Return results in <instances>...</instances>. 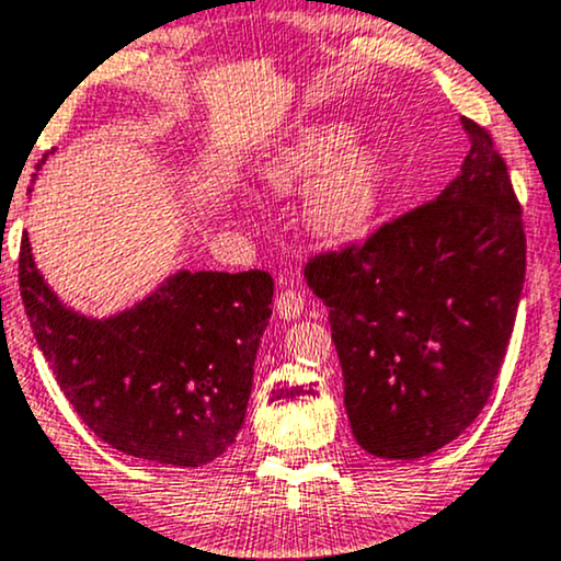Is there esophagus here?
<instances>
[{"label":"esophagus","instance_id":"obj_1","mask_svg":"<svg viewBox=\"0 0 561 561\" xmlns=\"http://www.w3.org/2000/svg\"><path fill=\"white\" fill-rule=\"evenodd\" d=\"M275 310H278L283 320L299 318L301 310H305V297H301L297 288H283L280 297L275 299Z\"/></svg>","mask_w":561,"mask_h":561}]
</instances>
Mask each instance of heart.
Segmentation results:
<instances>
[{
	"label": "heart",
	"instance_id": "heart-1",
	"mask_svg": "<svg viewBox=\"0 0 561 561\" xmlns=\"http://www.w3.org/2000/svg\"><path fill=\"white\" fill-rule=\"evenodd\" d=\"M256 178L275 193H301V222L310 236L344 243L368 230L383 196L376 150L352 142L342 124L305 127L256 163Z\"/></svg>",
	"mask_w": 561,
	"mask_h": 561
}]
</instances>
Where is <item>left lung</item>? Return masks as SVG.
<instances>
[{
	"mask_svg": "<svg viewBox=\"0 0 561 561\" xmlns=\"http://www.w3.org/2000/svg\"><path fill=\"white\" fill-rule=\"evenodd\" d=\"M469 153L432 204L360 249L314 256L357 445L413 461L456 439L493 392L525 286V228L506 161L461 118Z\"/></svg>",
	"mask_w": 561,
	"mask_h": 561,
	"instance_id": "8db88e82",
	"label": "left lung"
}]
</instances>
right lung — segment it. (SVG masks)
I'll list each match as a JSON object with an SVG mask.
<instances>
[{
  "label": "right lung",
  "mask_w": 561,
  "mask_h": 561,
  "mask_svg": "<svg viewBox=\"0 0 561 561\" xmlns=\"http://www.w3.org/2000/svg\"><path fill=\"white\" fill-rule=\"evenodd\" d=\"M18 278L58 387L103 443L169 467H204L236 443L273 312L264 270H178L135 307L90 318L47 286L26 232Z\"/></svg>",
  "instance_id": "obj_1"
}]
</instances>
